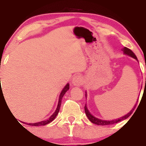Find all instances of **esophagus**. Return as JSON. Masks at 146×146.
<instances>
[{
  "label": "esophagus",
  "mask_w": 146,
  "mask_h": 146,
  "mask_svg": "<svg viewBox=\"0 0 146 146\" xmlns=\"http://www.w3.org/2000/svg\"><path fill=\"white\" fill-rule=\"evenodd\" d=\"M83 83L82 77L80 75H77L72 80V84L76 86H80Z\"/></svg>",
  "instance_id": "34e87169"
}]
</instances>
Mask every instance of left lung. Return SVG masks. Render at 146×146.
<instances>
[{"mask_svg": "<svg viewBox=\"0 0 146 146\" xmlns=\"http://www.w3.org/2000/svg\"><path fill=\"white\" fill-rule=\"evenodd\" d=\"M123 51L124 53L125 54L129 55V56H131V57H132V58H135V59L137 60V57H136L135 54H134V53L132 52L130 49L125 47V48H123ZM135 107H136V105H135V107H133V109H132V110L130 111L129 113H127L126 115H125V116L121 117V118L115 119V120H111V121L101 120V119H98L97 118H96V117H94V116H92V115L89 113V111H88L86 105H85V107H84V111H85V113H86L87 117H88V119H89V120L92 123L98 125H112V124L117 123H119V122L121 121H123V120H125V119H126L127 118H128V117L131 115V113H133V111L134 109H135Z\"/></svg>", "mask_w": 146, "mask_h": 146, "instance_id": "obj_1", "label": "left lung"}]
</instances>
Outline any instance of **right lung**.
<instances>
[{
    "instance_id": "1",
    "label": "right lung",
    "mask_w": 146,
    "mask_h": 146,
    "mask_svg": "<svg viewBox=\"0 0 146 146\" xmlns=\"http://www.w3.org/2000/svg\"><path fill=\"white\" fill-rule=\"evenodd\" d=\"M68 90H69V84H66V86L64 88V89L62 90L61 93H60L59 101H58V107H57V108H56V110L55 111L54 114H53L48 119H47V120H45V121H41V122L35 123H23L27 124V125H31V126H42V125H45L50 123L52 122V121L54 120L55 118H56V117L57 116V115H58V113H59L60 108V106H61V103H62V97H63L66 92H67Z\"/></svg>"
}]
</instances>
